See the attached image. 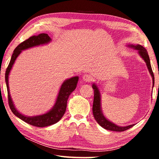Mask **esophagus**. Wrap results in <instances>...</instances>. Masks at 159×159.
<instances>
[{
	"label": "esophagus",
	"mask_w": 159,
	"mask_h": 159,
	"mask_svg": "<svg viewBox=\"0 0 159 159\" xmlns=\"http://www.w3.org/2000/svg\"><path fill=\"white\" fill-rule=\"evenodd\" d=\"M83 80L85 82H91L93 80V78L89 74H84L83 76Z\"/></svg>",
	"instance_id": "34e87169"
}]
</instances>
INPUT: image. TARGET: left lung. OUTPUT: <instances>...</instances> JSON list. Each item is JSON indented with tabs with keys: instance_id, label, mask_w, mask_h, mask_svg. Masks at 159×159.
Segmentation results:
<instances>
[{
	"instance_id": "8db88e82",
	"label": "left lung",
	"mask_w": 159,
	"mask_h": 159,
	"mask_svg": "<svg viewBox=\"0 0 159 159\" xmlns=\"http://www.w3.org/2000/svg\"><path fill=\"white\" fill-rule=\"evenodd\" d=\"M128 47L134 48V49L138 50V52L139 55L141 56L142 58L145 61L146 64L147 66V68L149 69V73L151 74L152 76L153 79V85L154 84V73H153L152 66H151L150 60L149 55L147 50L145 49L144 47H142L140 45H128ZM93 88L94 90V100H93V113L94 118L98 124L102 126V128L106 129V130H111V131H116V132H123L124 130H128V129L133 127L134 124L127 125V126H118L116 125L114 123L109 121V120H107V118L104 116L103 114H102V110H101V98H100V94H99V91L98 88L97 87V85L94 83L93 85Z\"/></svg>"
}]
</instances>
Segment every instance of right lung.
<instances>
[{
  "label": "right lung",
  "mask_w": 159,
  "mask_h": 159,
  "mask_svg": "<svg viewBox=\"0 0 159 159\" xmlns=\"http://www.w3.org/2000/svg\"><path fill=\"white\" fill-rule=\"evenodd\" d=\"M50 41V37L47 34H40L37 36H31L28 39H26V41L21 43L20 45H18V46L15 48L14 52H13L8 66H7L6 71H5V82H6L7 96H8V104L12 112L16 116H17L25 122L31 125L39 128L46 127V126L55 124V123H57L61 119V117L63 116L64 113L66 111L67 100H68L69 95L76 89L78 80H79V76L72 77L71 79H67L65 81H64V83L61 84L60 91H59L58 96L57 99H56L55 105H54L52 109H50L49 111L43 115L35 116L31 117L26 116L20 114L15 107L10 94L8 76L16 59L21 53V50L37 46V45L46 44Z\"/></svg>",
  "instance_id": "add662e5"
}]
</instances>
